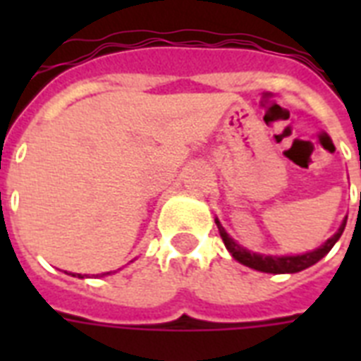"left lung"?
Masks as SVG:
<instances>
[{
    "label": "left lung",
    "instance_id": "8db88e82",
    "mask_svg": "<svg viewBox=\"0 0 361 361\" xmlns=\"http://www.w3.org/2000/svg\"><path fill=\"white\" fill-rule=\"evenodd\" d=\"M215 225L219 228L221 238L225 241V247L228 249L232 258L238 260L240 264H243V266H247V268L258 269V271H264V274H298V271H302V269L317 264L320 258H324L331 251V247L336 245L337 240L341 238L343 231H345V226H347V219H343L341 226L337 228L334 236L328 238L322 245L313 249V251L303 252V255H281V257L249 251L245 247H241L234 238L226 234V231L223 228V225H221L217 217H215Z\"/></svg>",
    "mask_w": 361,
    "mask_h": 361
}]
</instances>
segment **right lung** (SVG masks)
I'll list each match as a JSON object with an SVG mask.
<instances>
[{"label": "right lung", "mask_w": 361, "mask_h": 361, "mask_svg": "<svg viewBox=\"0 0 361 361\" xmlns=\"http://www.w3.org/2000/svg\"><path fill=\"white\" fill-rule=\"evenodd\" d=\"M130 262H133V260H130ZM112 274V271H104V274H101V277H103V275H110ZM73 277H78V279H84V277H86V275H82V274H73Z\"/></svg>", "instance_id": "1"}]
</instances>
